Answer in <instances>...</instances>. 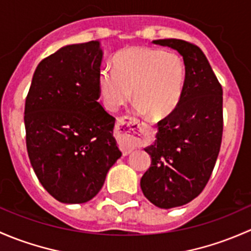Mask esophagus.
<instances>
[{"label":"esophagus","instance_id":"esophagus-1","mask_svg":"<svg viewBox=\"0 0 251 251\" xmlns=\"http://www.w3.org/2000/svg\"><path fill=\"white\" fill-rule=\"evenodd\" d=\"M118 129L121 130L120 149L123 154H129L134 149L138 140L143 138L147 126L136 118H122L117 122Z\"/></svg>","mask_w":251,"mask_h":251}]
</instances>
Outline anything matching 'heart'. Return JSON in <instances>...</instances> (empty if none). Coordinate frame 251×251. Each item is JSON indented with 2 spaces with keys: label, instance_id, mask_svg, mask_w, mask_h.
Listing matches in <instances>:
<instances>
[{
  "label": "heart",
  "instance_id": "b5f03b06",
  "mask_svg": "<svg viewBox=\"0 0 251 251\" xmlns=\"http://www.w3.org/2000/svg\"><path fill=\"white\" fill-rule=\"evenodd\" d=\"M185 81L180 55L158 48L129 47L116 54L113 69L100 70L98 87L107 110L117 111L134 97L139 112L159 120L177 106Z\"/></svg>",
  "mask_w": 251,
  "mask_h": 251
}]
</instances>
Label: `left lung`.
Returning a JSON list of instances; mask_svg holds the SVG:
<instances>
[{"mask_svg":"<svg viewBox=\"0 0 251 251\" xmlns=\"http://www.w3.org/2000/svg\"><path fill=\"white\" fill-rule=\"evenodd\" d=\"M153 43L179 51L186 68L179 104L159 121L156 140L145 149L151 167L140 181L150 202L170 209L195 200L210 179L224 130L222 87L200 47L176 38Z\"/></svg>","mask_w":251,"mask_h":251,"instance_id":"1","label":"left lung"}]
</instances>
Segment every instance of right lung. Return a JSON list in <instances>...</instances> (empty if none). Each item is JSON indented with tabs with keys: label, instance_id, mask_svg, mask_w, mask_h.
Segmentation results:
<instances>
[{
	"label": "right lung",
	"instance_id": "1",
	"mask_svg": "<svg viewBox=\"0 0 251 251\" xmlns=\"http://www.w3.org/2000/svg\"><path fill=\"white\" fill-rule=\"evenodd\" d=\"M101 60L99 41L65 46L38 64L27 93L24 123L31 165L61 203L94 198L122 156L113 138L116 120L98 101Z\"/></svg>",
	"mask_w": 251,
	"mask_h": 251
}]
</instances>
